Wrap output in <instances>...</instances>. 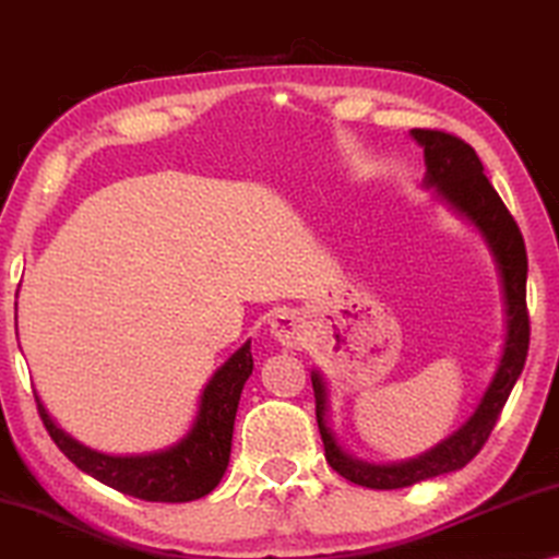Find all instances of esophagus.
Listing matches in <instances>:
<instances>
[{"label":"esophagus","mask_w":559,"mask_h":559,"mask_svg":"<svg viewBox=\"0 0 559 559\" xmlns=\"http://www.w3.org/2000/svg\"><path fill=\"white\" fill-rule=\"evenodd\" d=\"M270 333L282 343V346L293 348L305 338V320L300 312L295 310H280L277 316L272 318Z\"/></svg>","instance_id":"esophagus-1"}]
</instances>
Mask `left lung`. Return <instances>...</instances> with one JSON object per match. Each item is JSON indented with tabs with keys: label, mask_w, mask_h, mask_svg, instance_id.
Instances as JSON below:
<instances>
[{
	"label": "left lung",
	"mask_w": 559,
	"mask_h": 559,
	"mask_svg": "<svg viewBox=\"0 0 559 559\" xmlns=\"http://www.w3.org/2000/svg\"><path fill=\"white\" fill-rule=\"evenodd\" d=\"M412 140L423 147L425 178L423 188L432 190L442 205H448L457 218L465 221L493 259L503 302V343L496 371L488 381L486 392L473 409V415L457 427L453 435L438 445L425 450L423 455L396 463H369L348 453L338 440L331 423V389L323 371L312 369V389H316L318 427L325 442V457L350 484L392 491V488L415 486L419 480L461 471L471 463L491 435L519 373L524 369L526 348H530V318H526V249L519 234L516 221L511 218L507 205L484 175V165L476 150L453 134L435 129H412Z\"/></svg>",
	"instance_id": "left-lung-1"
}]
</instances>
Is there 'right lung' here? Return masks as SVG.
Segmentation results:
<instances>
[{
    "label": "right lung",
    "instance_id": "1",
    "mask_svg": "<svg viewBox=\"0 0 559 559\" xmlns=\"http://www.w3.org/2000/svg\"><path fill=\"white\" fill-rule=\"evenodd\" d=\"M251 371H254V358H251V341H247L205 381L190 430L170 448L155 453H102L66 432L40 396H37V409L56 445L91 478L142 501H195L211 493L228 468L236 409Z\"/></svg>",
    "mask_w": 559,
    "mask_h": 559
}]
</instances>
